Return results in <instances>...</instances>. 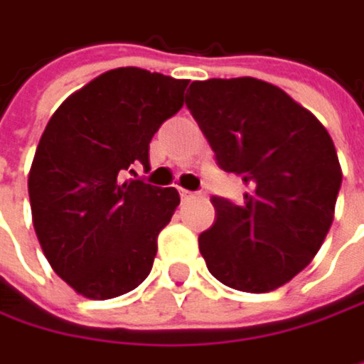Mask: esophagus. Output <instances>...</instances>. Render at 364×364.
<instances>
[{
    "label": "esophagus",
    "instance_id": "1",
    "mask_svg": "<svg viewBox=\"0 0 364 364\" xmlns=\"http://www.w3.org/2000/svg\"><path fill=\"white\" fill-rule=\"evenodd\" d=\"M180 197H182V199H193V197H197V193H191V191H184V188H182V191H180Z\"/></svg>",
    "mask_w": 364,
    "mask_h": 364
}]
</instances>
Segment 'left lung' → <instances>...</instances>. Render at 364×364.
Returning <instances> with one entry per match:
<instances>
[{"label":"left lung","mask_w":364,"mask_h":364,"mask_svg":"<svg viewBox=\"0 0 364 364\" xmlns=\"http://www.w3.org/2000/svg\"><path fill=\"white\" fill-rule=\"evenodd\" d=\"M186 107L220 169L242 176L244 201L214 197L216 220L199 235L210 273L229 288L269 292L303 272L335 214L341 167L322 122L257 78L188 87Z\"/></svg>","instance_id":"obj_1"}]
</instances>
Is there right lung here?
Masks as SVG:
<instances>
[{"instance_id":"obj_1","label":"right lung","mask_w":364,"mask_h":364,"mask_svg":"<svg viewBox=\"0 0 364 364\" xmlns=\"http://www.w3.org/2000/svg\"><path fill=\"white\" fill-rule=\"evenodd\" d=\"M186 85L109 70L70 95L42 133L29 171L33 229L55 273L87 299L120 296L152 269L180 195L122 176L148 165L150 139L184 105Z\"/></svg>"}]
</instances>
